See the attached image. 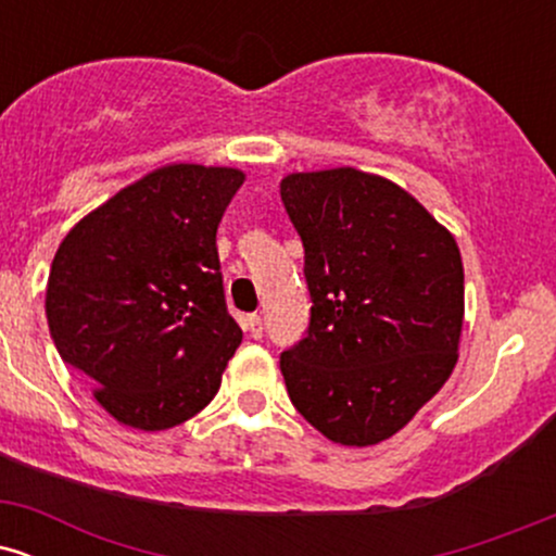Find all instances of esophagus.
Returning <instances> with one entry per match:
<instances>
[{
  "label": "esophagus",
  "mask_w": 556,
  "mask_h": 556,
  "mask_svg": "<svg viewBox=\"0 0 556 556\" xmlns=\"http://www.w3.org/2000/svg\"><path fill=\"white\" fill-rule=\"evenodd\" d=\"M242 327H245V331L253 337V340H258L261 331H264V324H261V316H256V314L245 316V324H242Z\"/></svg>",
  "instance_id": "1"
}]
</instances>
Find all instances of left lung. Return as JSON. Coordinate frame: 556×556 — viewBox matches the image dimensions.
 Listing matches in <instances>:
<instances>
[{"label":"left lung","instance_id":"8db88e82","mask_svg":"<svg viewBox=\"0 0 556 556\" xmlns=\"http://www.w3.org/2000/svg\"><path fill=\"white\" fill-rule=\"evenodd\" d=\"M279 195L305 248L311 327L279 358L329 442L394 437L446 384L465 318L455 235L397 182L355 167L290 172Z\"/></svg>","mask_w":556,"mask_h":556}]
</instances>
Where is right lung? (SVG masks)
Segmentation results:
<instances>
[{
	"label": "right lung",
	"instance_id": "add662e5",
	"mask_svg": "<svg viewBox=\"0 0 556 556\" xmlns=\"http://www.w3.org/2000/svg\"><path fill=\"white\" fill-rule=\"evenodd\" d=\"M245 172L164 164L96 206L56 248L47 321L117 424L164 431L201 413L242 342L216 229Z\"/></svg>",
	"mask_w": 556,
	"mask_h": 556
}]
</instances>
